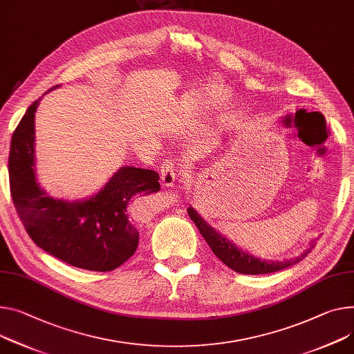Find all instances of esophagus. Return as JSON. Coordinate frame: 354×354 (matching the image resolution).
Returning <instances> with one entry per match:
<instances>
[{"mask_svg": "<svg viewBox=\"0 0 354 354\" xmlns=\"http://www.w3.org/2000/svg\"><path fill=\"white\" fill-rule=\"evenodd\" d=\"M160 178L162 183V187H173L176 180H177V169L174 166L173 161H166L165 165L161 166V171H160Z\"/></svg>", "mask_w": 354, "mask_h": 354, "instance_id": "34e87169", "label": "esophagus"}]
</instances>
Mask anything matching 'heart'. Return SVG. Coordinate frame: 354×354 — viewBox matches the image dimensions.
<instances>
[{
    "instance_id": "heart-1",
    "label": "heart",
    "mask_w": 354,
    "mask_h": 354,
    "mask_svg": "<svg viewBox=\"0 0 354 354\" xmlns=\"http://www.w3.org/2000/svg\"><path fill=\"white\" fill-rule=\"evenodd\" d=\"M223 102V95H209L208 97H205V107H209V106H216L218 103H221ZM185 107L188 109V112H192V106H189V102H187V104H185Z\"/></svg>"
}]
</instances>
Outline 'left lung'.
<instances>
[{
    "label": "left lung",
    "instance_id": "left-lung-1",
    "mask_svg": "<svg viewBox=\"0 0 354 354\" xmlns=\"http://www.w3.org/2000/svg\"><path fill=\"white\" fill-rule=\"evenodd\" d=\"M187 212L189 215V218H192L197 225L198 231L207 241L215 257L220 258L228 268L238 272V274H247V275L272 274V272H278L297 262H301L315 248V241H312L310 247L299 257H295L286 261H265L261 258H255L248 252L235 247V243H232L225 236H223L218 231H215V228L208 225L204 221L203 216L193 207H188Z\"/></svg>",
    "mask_w": 354,
    "mask_h": 354
}]
</instances>
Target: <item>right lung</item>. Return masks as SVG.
Segmentation results:
<instances>
[{
  "instance_id": "right-lung-1",
  "label": "right lung",
  "mask_w": 354,
  "mask_h": 354,
  "mask_svg": "<svg viewBox=\"0 0 354 354\" xmlns=\"http://www.w3.org/2000/svg\"><path fill=\"white\" fill-rule=\"evenodd\" d=\"M57 88L59 85L48 92ZM39 100L28 107L11 139L10 189L19 220L45 252L76 268L113 270L136 252L139 243L129 201L133 196L158 192V173L126 166L86 200L65 201L48 196L35 177V112Z\"/></svg>"
}]
</instances>
